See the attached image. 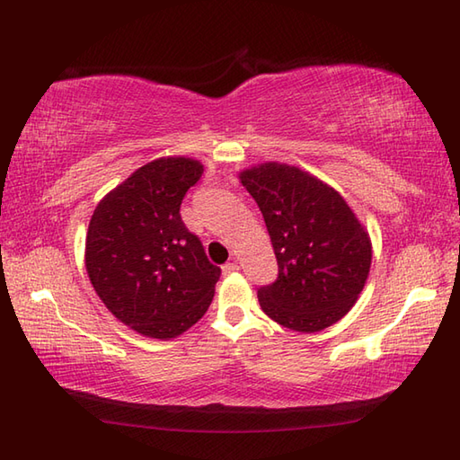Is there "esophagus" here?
Wrapping results in <instances>:
<instances>
[{"label":"esophagus","mask_w":460,"mask_h":460,"mask_svg":"<svg viewBox=\"0 0 460 460\" xmlns=\"http://www.w3.org/2000/svg\"><path fill=\"white\" fill-rule=\"evenodd\" d=\"M221 270H223V275H231V272H237L239 270V265L235 261H229V262H225V265L221 267Z\"/></svg>","instance_id":"esophagus-1"}]
</instances>
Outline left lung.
I'll list each match as a JSON object with an SVG mask.
<instances>
[{"instance_id": "left-lung-1", "label": "left lung", "mask_w": 460, "mask_h": 460, "mask_svg": "<svg viewBox=\"0 0 460 460\" xmlns=\"http://www.w3.org/2000/svg\"><path fill=\"white\" fill-rule=\"evenodd\" d=\"M275 249L279 275L261 287V308L280 326L320 332L354 306L371 265V243L341 195L287 164L241 173Z\"/></svg>"}]
</instances>
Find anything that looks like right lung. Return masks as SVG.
Listing matches in <instances>:
<instances>
[{"instance_id":"right-lung-1","label":"right lung","mask_w":460,"mask_h":460,"mask_svg":"<svg viewBox=\"0 0 460 460\" xmlns=\"http://www.w3.org/2000/svg\"><path fill=\"white\" fill-rule=\"evenodd\" d=\"M203 165L162 158L142 165L96 205L86 270L104 306L144 336L168 340L208 312L221 269L181 219Z\"/></svg>"}]
</instances>
